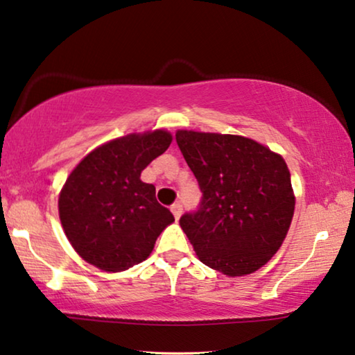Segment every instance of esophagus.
<instances>
[{"label":"esophagus","mask_w":355,"mask_h":355,"mask_svg":"<svg viewBox=\"0 0 355 355\" xmlns=\"http://www.w3.org/2000/svg\"><path fill=\"white\" fill-rule=\"evenodd\" d=\"M171 211H172V214H173V217H175L177 220H178V218L182 217V212H183L182 204H180V202H175V204H173V206L171 207Z\"/></svg>","instance_id":"esophagus-1"}]
</instances>
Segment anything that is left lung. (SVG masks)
Masks as SVG:
<instances>
[{
  "instance_id": "left-lung-1",
  "label": "left lung",
  "mask_w": 355,
  "mask_h": 355,
  "mask_svg": "<svg viewBox=\"0 0 355 355\" xmlns=\"http://www.w3.org/2000/svg\"><path fill=\"white\" fill-rule=\"evenodd\" d=\"M177 144L202 191L180 227L202 263L227 277L266 266L286 238L296 196L278 153L241 135L177 130Z\"/></svg>"
}]
</instances>
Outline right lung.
<instances>
[{"label":"right lung","instance_id":"add662e5","mask_svg":"<svg viewBox=\"0 0 355 355\" xmlns=\"http://www.w3.org/2000/svg\"><path fill=\"white\" fill-rule=\"evenodd\" d=\"M172 143L164 128L128 133L89 151L59 193L64 233L85 262L116 273L146 261L172 212L141 172Z\"/></svg>","mask_w":355,"mask_h":355}]
</instances>
